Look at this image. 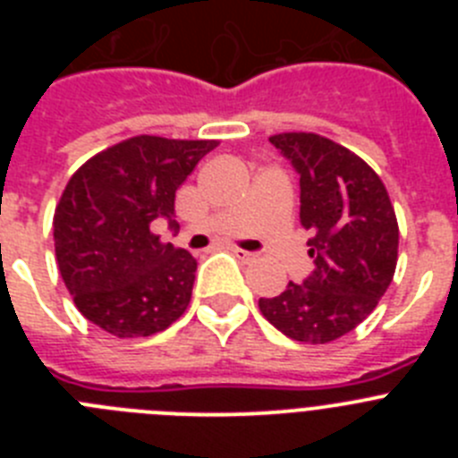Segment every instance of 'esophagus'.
<instances>
[{"label":"esophagus","instance_id":"esophagus-1","mask_svg":"<svg viewBox=\"0 0 458 458\" xmlns=\"http://www.w3.org/2000/svg\"><path fill=\"white\" fill-rule=\"evenodd\" d=\"M233 257L241 259V261H245V264H252L254 259H257V254L254 252H248V250H238V248H232Z\"/></svg>","mask_w":458,"mask_h":458}]
</instances>
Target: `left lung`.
Returning <instances> with one entry per match:
<instances>
[{
    "label": "left lung",
    "mask_w": 458,
    "mask_h": 458,
    "mask_svg": "<svg viewBox=\"0 0 458 458\" xmlns=\"http://www.w3.org/2000/svg\"><path fill=\"white\" fill-rule=\"evenodd\" d=\"M270 144L301 176V225L310 229L314 270L259 310L295 342L327 344L369 317L392 282L399 226L387 190L369 165L314 132Z\"/></svg>",
    "instance_id": "1"
}]
</instances>
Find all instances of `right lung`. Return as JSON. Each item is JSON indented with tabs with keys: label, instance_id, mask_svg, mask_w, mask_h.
Returning a JSON list of instances; mask_svg holds the SVG:
<instances>
[{
	"label": "right lung",
	"instance_id": "add662e5",
	"mask_svg": "<svg viewBox=\"0 0 458 458\" xmlns=\"http://www.w3.org/2000/svg\"><path fill=\"white\" fill-rule=\"evenodd\" d=\"M213 140L141 135L93 156L55 210L64 284L82 317L114 337H148L188 310L197 259L151 232L174 220V197Z\"/></svg>",
	"mask_w": 458,
	"mask_h": 458
}]
</instances>
